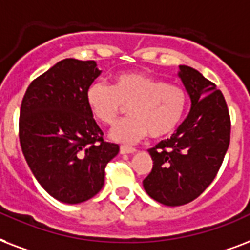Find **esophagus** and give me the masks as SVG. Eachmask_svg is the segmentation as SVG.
I'll list each match as a JSON object with an SVG mask.
<instances>
[{
    "instance_id": "34e87169",
    "label": "esophagus",
    "mask_w": 250,
    "mask_h": 250,
    "mask_svg": "<svg viewBox=\"0 0 250 250\" xmlns=\"http://www.w3.org/2000/svg\"><path fill=\"white\" fill-rule=\"evenodd\" d=\"M137 151L134 147H127V146H121L120 147V152L121 154H134Z\"/></svg>"
}]
</instances>
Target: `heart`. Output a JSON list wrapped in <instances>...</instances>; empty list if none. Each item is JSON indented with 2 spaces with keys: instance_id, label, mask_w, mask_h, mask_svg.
I'll return each instance as SVG.
<instances>
[{
  "instance_id": "1",
  "label": "heart",
  "mask_w": 250,
  "mask_h": 250,
  "mask_svg": "<svg viewBox=\"0 0 250 250\" xmlns=\"http://www.w3.org/2000/svg\"><path fill=\"white\" fill-rule=\"evenodd\" d=\"M86 103L95 119L105 125L116 121L129 107L130 117L120 121L109 131L111 139L134 143L148 133L151 138H163L179 126L187 109V92L183 87L169 84L152 75L125 71L113 79V86L91 83Z\"/></svg>"
}]
</instances>
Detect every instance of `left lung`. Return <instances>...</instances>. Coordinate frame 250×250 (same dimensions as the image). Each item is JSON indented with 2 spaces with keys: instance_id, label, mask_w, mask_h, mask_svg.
<instances>
[{
  "instance_id": "8db88e82",
  "label": "left lung",
  "mask_w": 250,
  "mask_h": 250,
  "mask_svg": "<svg viewBox=\"0 0 250 250\" xmlns=\"http://www.w3.org/2000/svg\"><path fill=\"white\" fill-rule=\"evenodd\" d=\"M190 96L189 115L175 134L148 150L154 162L143 188L166 206L189 204L215 179L231 138V119L222 91L198 70L180 65Z\"/></svg>"
}]
</instances>
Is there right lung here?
<instances>
[{"label":"right lung","instance_id":"add662e5","mask_svg":"<svg viewBox=\"0 0 250 250\" xmlns=\"http://www.w3.org/2000/svg\"><path fill=\"white\" fill-rule=\"evenodd\" d=\"M102 71L95 61L65 59L34 79L19 116L21 147L35 179L65 204H81L104 185L105 166L120 151L105 142L86 103Z\"/></svg>","mask_w":250,"mask_h":250}]
</instances>
